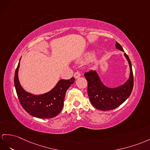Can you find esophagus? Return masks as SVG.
<instances>
[{
	"label": "esophagus",
	"mask_w": 150,
	"mask_h": 150,
	"mask_svg": "<svg viewBox=\"0 0 150 150\" xmlns=\"http://www.w3.org/2000/svg\"><path fill=\"white\" fill-rule=\"evenodd\" d=\"M81 73H80L79 71H77V72H76L75 73H74V78H76V79H77V78H79L80 76H81Z\"/></svg>",
	"instance_id": "1"
}]
</instances>
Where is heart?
Listing matches in <instances>:
<instances>
[{
  "instance_id": "b5f03b06",
  "label": "heart",
  "mask_w": 150,
  "mask_h": 150,
  "mask_svg": "<svg viewBox=\"0 0 150 150\" xmlns=\"http://www.w3.org/2000/svg\"><path fill=\"white\" fill-rule=\"evenodd\" d=\"M90 57V55H89V54H88V56H86V58H89Z\"/></svg>"
}]
</instances>
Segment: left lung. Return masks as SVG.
<instances>
[{"instance_id":"left-lung-1","label":"left lung","mask_w":150,"mask_h":150,"mask_svg":"<svg viewBox=\"0 0 150 150\" xmlns=\"http://www.w3.org/2000/svg\"><path fill=\"white\" fill-rule=\"evenodd\" d=\"M116 48L124 52L120 44L116 42ZM129 62L130 74L129 80L123 85L115 88H109L104 85L98 77L97 73L91 70L85 72L84 76L88 82V95L91 103L93 106L101 111L112 110L123 104L130 96L134 86V76L132 64L129 57L125 53Z\"/></svg>"}]
</instances>
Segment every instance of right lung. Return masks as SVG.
I'll return each instance as SVG.
<instances>
[{
  "label": "right lung",
  "instance_id": "right-lung-1",
  "mask_svg": "<svg viewBox=\"0 0 150 150\" xmlns=\"http://www.w3.org/2000/svg\"><path fill=\"white\" fill-rule=\"evenodd\" d=\"M19 66L20 62L15 71L14 82L21 106L28 114L39 118H52L57 116L62 109L65 93L74 83L75 78L61 79L49 92L35 96L27 92L21 86L18 77Z\"/></svg>",
  "mask_w": 150,
  "mask_h": 150
}]
</instances>
